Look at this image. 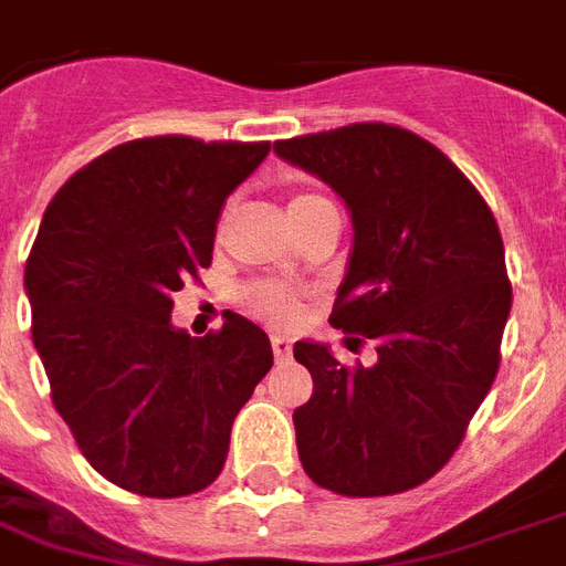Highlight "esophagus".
Wrapping results in <instances>:
<instances>
[{
	"label": "esophagus",
	"mask_w": 566,
	"mask_h": 566,
	"mask_svg": "<svg viewBox=\"0 0 566 566\" xmlns=\"http://www.w3.org/2000/svg\"><path fill=\"white\" fill-rule=\"evenodd\" d=\"M273 355H275V361H291V355H293L291 340H287L284 335H273Z\"/></svg>",
	"instance_id": "34e87169"
}]
</instances>
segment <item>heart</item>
Listing matches in <instances>:
<instances>
[{
	"label": "heart",
	"instance_id": "obj_1",
	"mask_svg": "<svg viewBox=\"0 0 566 566\" xmlns=\"http://www.w3.org/2000/svg\"><path fill=\"white\" fill-rule=\"evenodd\" d=\"M314 199H323V196L314 193H302L296 199H291L287 211L296 208V205L314 202ZM249 308L255 311L258 317L270 319L275 326H296L302 317V302L300 296L291 291V287H282V284H255L247 291Z\"/></svg>",
	"mask_w": 566,
	"mask_h": 566
}]
</instances>
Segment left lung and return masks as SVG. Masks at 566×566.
<instances>
[{
    "instance_id": "left-lung-1",
    "label": "left lung",
    "mask_w": 566,
    "mask_h": 566,
    "mask_svg": "<svg viewBox=\"0 0 566 566\" xmlns=\"http://www.w3.org/2000/svg\"><path fill=\"white\" fill-rule=\"evenodd\" d=\"M273 149L353 213L328 323L378 353L373 367H346L323 344L293 346L314 378L293 411L302 467L340 496L411 491L452 458L500 370L511 311L500 226L464 172L408 128L353 123Z\"/></svg>"
}]
</instances>
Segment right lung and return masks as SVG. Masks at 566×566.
Returning <instances> with one entry per match:
<instances>
[{"mask_svg": "<svg viewBox=\"0 0 566 566\" xmlns=\"http://www.w3.org/2000/svg\"><path fill=\"white\" fill-rule=\"evenodd\" d=\"M266 153L185 135L128 140L43 213L25 261L31 340L82 455L123 491H205L273 367L270 337L240 314L226 311L205 337L170 323L172 293L211 264L222 205Z\"/></svg>", "mask_w": 566, "mask_h": 566, "instance_id": "add662e5", "label": "right lung"}]
</instances>
